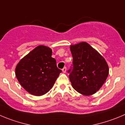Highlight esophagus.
Listing matches in <instances>:
<instances>
[{"instance_id": "34e87169", "label": "esophagus", "mask_w": 125, "mask_h": 125, "mask_svg": "<svg viewBox=\"0 0 125 125\" xmlns=\"http://www.w3.org/2000/svg\"><path fill=\"white\" fill-rule=\"evenodd\" d=\"M66 69H66V67H64L62 69V72H63L64 73H65L66 72Z\"/></svg>"}]
</instances>
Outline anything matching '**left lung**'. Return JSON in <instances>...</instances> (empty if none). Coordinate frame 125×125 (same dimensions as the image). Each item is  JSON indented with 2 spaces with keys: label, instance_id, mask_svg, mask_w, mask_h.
<instances>
[{
  "label": "left lung",
  "instance_id": "left-lung-1",
  "mask_svg": "<svg viewBox=\"0 0 125 125\" xmlns=\"http://www.w3.org/2000/svg\"><path fill=\"white\" fill-rule=\"evenodd\" d=\"M70 49L73 61L67 73L72 86L84 95L94 94L107 79L109 71L107 62L85 42L71 45Z\"/></svg>",
  "mask_w": 125,
  "mask_h": 125
}]
</instances>
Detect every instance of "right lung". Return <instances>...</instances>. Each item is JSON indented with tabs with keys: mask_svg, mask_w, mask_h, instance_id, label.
Segmentation results:
<instances>
[{
	"mask_svg": "<svg viewBox=\"0 0 125 125\" xmlns=\"http://www.w3.org/2000/svg\"><path fill=\"white\" fill-rule=\"evenodd\" d=\"M52 50L38 46L21 59L15 68L18 82L28 92L36 96L47 93L54 84L62 71L51 57Z\"/></svg>",
	"mask_w": 125,
	"mask_h": 125,
	"instance_id": "add662e5",
	"label": "right lung"
}]
</instances>
